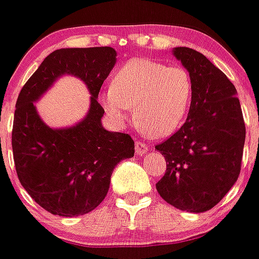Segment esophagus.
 I'll list each match as a JSON object with an SVG mask.
<instances>
[{"instance_id":"obj_1","label":"esophagus","mask_w":259,"mask_h":259,"mask_svg":"<svg viewBox=\"0 0 259 259\" xmlns=\"http://www.w3.org/2000/svg\"><path fill=\"white\" fill-rule=\"evenodd\" d=\"M148 145L145 144V142H141V141H137L136 142V153L137 155H142L144 153L148 151Z\"/></svg>"}]
</instances>
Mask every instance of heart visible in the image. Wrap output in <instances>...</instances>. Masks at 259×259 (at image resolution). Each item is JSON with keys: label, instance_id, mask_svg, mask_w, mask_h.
<instances>
[{"label": "heart", "instance_id": "1", "mask_svg": "<svg viewBox=\"0 0 259 259\" xmlns=\"http://www.w3.org/2000/svg\"><path fill=\"white\" fill-rule=\"evenodd\" d=\"M193 81L182 66H166L148 58L127 61L113 77L111 88L101 94L105 110L123 121L129 108L142 132L153 137L173 133L190 108Z\"/></svg>", "mask_w": 259, "mask_h": 259}]
</instances>
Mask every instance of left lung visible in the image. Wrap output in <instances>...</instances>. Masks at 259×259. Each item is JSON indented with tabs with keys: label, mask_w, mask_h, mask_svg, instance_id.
<instances>
[{
	"label": "left lung",
	"mask_w": 259,
	"mask_h": 259,
	"mask_svg": "<svg viewBox=\"0 0 259 259\" xmlns=\"http://www.w3.org/2000/svg\"><path fill=\"white\" fill-rule=\"evenodd\" d=\"M173 54L193 81L189 115L181 129L155 149L166 171L155 188L166 202L190 213L217 205L241 171L246 129L237 90L225 73L190 48Z\"/></svg>",
	"instance_id": "8db88e82"
}]
</instances>
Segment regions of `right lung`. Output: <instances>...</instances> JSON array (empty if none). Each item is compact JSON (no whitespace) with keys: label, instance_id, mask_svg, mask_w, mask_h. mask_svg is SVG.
Returning a JSON list of instances; mask_svg holds the SVG:
<instances>
[{"label":"right lung","instance_id":"obj_1","mask_svg":"<svg viewBox=\"0 0 259 259\" xmlns=\"http://www.w3.org/2000/svg\"><path fill=\"white\" fill-rule=\"evenodd\" d=\"M115 57L109 46L54 50L21 89L12 132L17 176L31 198L54 215L77 217L96 209L108 194L117 163L134 155L129 134L109 132L101 123L105 110L97 98ZM65 74L85 82L91 108L74 126L52 130L34 102Z\"/></svg>","mask_w":259,"mask_h":259}]
</instances>
